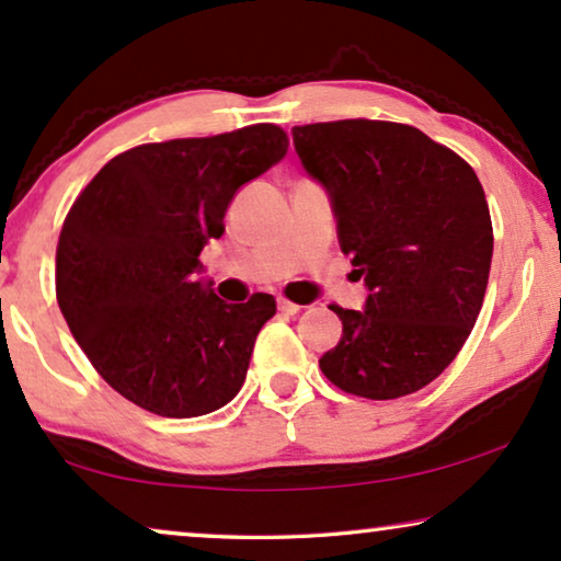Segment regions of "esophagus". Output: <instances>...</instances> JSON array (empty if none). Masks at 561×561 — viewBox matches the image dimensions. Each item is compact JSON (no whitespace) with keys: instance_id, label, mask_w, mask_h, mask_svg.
<instances>
[{"instance_id":"1","label":"esophagus","mask_w":561,"mask_h":561,"mask_svg":"<svg viewBox=\"0 0 561 561\" xmlns=\"http://www.w3.org/2000/svg\"><path fill=\"white\" fill-rule=\"evenodd\" d=\"M278 309H280L283 313H298V311L304 309V306L288 301V298H278Z\"/></svg>"}]
</instances>
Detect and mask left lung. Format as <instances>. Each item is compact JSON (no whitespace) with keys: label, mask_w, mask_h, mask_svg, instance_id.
Listing matches in <instances>:
<instances>
[{"label":"left lung","mask_w":561,"mask_h":561,"mask_svg":"<svg viewBox=\"0 0 561 561\" xmlns=\"http://www.w3.org/2000/svg\"><path fill=\"white\" fill-rule=\"evenodd\" d=\"M298 158L334 198L344 255L370 288L342 309V340L319 359L344 393L390 401L444 373L470 336L493 260L485 191L467 160L401 122L294 127Z\"/></svg>","instance_id":"left-lung-1"}]
</instances>
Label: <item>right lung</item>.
Returning <instances> with one entry per match:
<instances>
[{
    "instance_id": "right-lung-1",
    "label": "right lung",
    "mask_w": 561,
    "mask_h": 561,
    "mask_svg": "<svg viewBox=\"0 0 561 561\" xmlns=\"http://www.w3.org/2000/svg\"><path fill=\"white\" fill-rule=\"evenodd\" d=\"M288 152L278 125L119 152L76 196L56 250V298L94 370L140 409L194 419L242 388L271 294L227 304L196 280L242 183Z\"/></svg>"
}]
</instances>
